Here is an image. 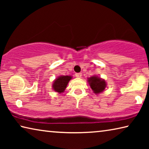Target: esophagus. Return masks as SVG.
<instances>
[{
  "label": "esophagus",
  "instance_id": "34e87169",
  "mask_svg": "<svg viewBox=\"0 0 149 149\" xmlns=\"http://www.w3.org/2000/svg\"><path fill=\"white\" fill-rule=\"evenodd\" d=\"M75 77H81L82 74L81 73H76V74H75Z\"/></svg>",
  "mask_w": 149,
  "mask_h": 149
}]
</instances>
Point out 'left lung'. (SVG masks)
I'll list each match as a JSON object with an SVG mask.
<instances>
[{
	"mask_svg": "<svg viewBox=\"0 0 149 149\" xmlns=\"http://www.w3.org/2000/svg\"><path fill=\"white\" fill-rule=\"evenodd\" d=\"M88 83L95 94H99L104 91L107 87V83L105 80L96 75L88 78Z\"/></svg>",
	"mask_w": 149,
	"mask_h": 149,
	"instance_id": "obj_1",
	"label": "left lung"
}]
</instances>
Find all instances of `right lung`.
<instances>
[{"instance_id": "add662e5", "label": "right lung", "mask_w": 149, "mask_h": 149, "mask_svg": "<svg viewBox=\"0 0 149 149\" xmlns=\"http://www.w3.org/2000/svg\"><path fill=\"white\" fill-rule=\"evenodd\" d=\"M72 78V77L70 75H61L57 77L52 84V88L54 91L59 93L64 92Z\"/></svg>"}]
</instances>
